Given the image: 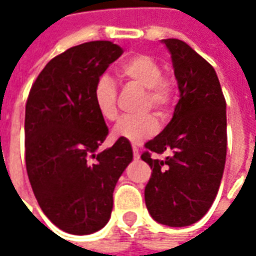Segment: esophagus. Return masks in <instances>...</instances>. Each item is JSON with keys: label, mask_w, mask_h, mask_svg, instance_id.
I'll return each instance as SVG.
<instances>
[{"label": "esophagus", "mask_w": 256, "mask_h": 256, "mask_svg": "<svg viewBox=\"0 0 256 256\" xmlns=\"http://www.w3.org/2000/svg\"><path fill=\"white\" fill-rule=\"evenodd\" d=\"M132 152H134V158H135V160H138V158H140V150H138V146H136V145H132Z\"/></svg>", "instance_id": "1"}]
</instances>
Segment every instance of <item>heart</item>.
I'll use <instances>...</instances> for the list:
<instances>
[{
  "mask_svg": "<svg viewBox=\"0 0 256 256\" xmlns=\"http://www.w3.org/2000/svg\"><path fill=\"white\" fill-rule=\"evenodd\" d=\"M118 75L128 82L145 88L142 110H151L161 116L170 112L175 100V82L162 75V66L151 55L135 54L118 65ZM96 111L106 121L118 118L116 86L110 75L102 74L95 81L92 91ZM160 128L152 114L122 118L114 128V135L130 142H142L151 138Z\"/></svg>",
  "mask_w": 256,
  "mask_h": 256,
  "instance_id": "obj_1",
  "label": "heart"
}]
</instances>
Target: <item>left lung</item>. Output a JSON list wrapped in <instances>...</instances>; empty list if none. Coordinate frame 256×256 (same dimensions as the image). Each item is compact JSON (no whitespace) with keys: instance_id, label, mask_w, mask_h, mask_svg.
<instances>
[{"instance_id":"left-lung-1","label":"left lung","mask_w":256,"mask_h":256,"mask_svg":"<svg viewBox=\"0 0 256 256\" xmlns=\"http://www.w3.org/2000/svg\"><path fill=\"white\" fill-rule=\"evenodd\" d=\"M180 88L171 122L145 144L141 160L151 166L145 204L154 220L188 226L211 208L226 158V102L216 72L206 60L176 38L164 40ZM171 150L161 162L152 153Z\"/></svg>"}]
</instances>
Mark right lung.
Listing matches in <instances>:
<instances>
[{
  "label": "right lung",
  "instance_id": "obj_1",
  "mask_svg": "<svg viewBox=\"0 0 256 256\" xmlns=\"http://www.w3.org/2000/svg\"><path fill=\"white\" fill-rule=\"evenodd\" d=\"M111 41H91L54 56L36 76L25 105V164L35 198L60 230L86 235L110 221L112 194L132 148L118 138L98 152L108 128L92 91L122 55Z\"/></svg>",
  "mask_w": 256,
  "mask_h": 256
}]
</instances>
